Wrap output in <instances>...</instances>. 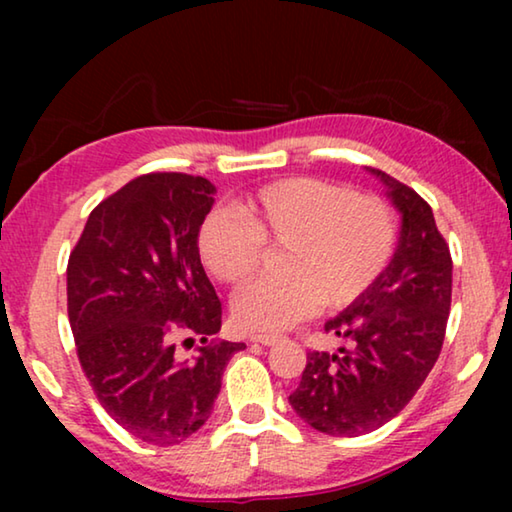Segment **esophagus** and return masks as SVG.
Instances as JSON below:
<instances>
[{
	"label": "esophagus",
	"mask_w": 512,
	"mask_h": 512,
	"mask_svg": "<svg viewBox=\"0 0 512 512\" xmlns=\"http://www.w3.org/2000/svg\"><path fill=\"white\" fill-rule=\"evenodd\" d=\"M249 340L258 342V345L270 347V345H275V342H279V335H275V333H251Z\"/></svg>",
	"instance_id": "1"
}]
</instances>
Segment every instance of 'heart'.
<instances>
[{"label": "heart", "mask_w": 512, "mask_h": 512, "mask_svg": "<svg viewBox=\"0 0 512 512\" xmlns=\"http://www.w3.org/2000/svg\"><path fill=\"white\" fill-rule=\"evenodd\" d=\"M237 212L216 209L198 230L202 265L219 282L242 284L261 263L263 244H284V275L256 279L235 298V321L247 331L277 333L319 305L354 303L394 254L389 207L321 179L275 181L240 200Z\"/></svg>", "instance_id": "obj_1"}]
</instances>
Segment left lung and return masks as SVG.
<instances>
[{
    "instance_id": "1",
    "label": "left lung",
    "mask_w": 512,
    "mask_h": 512,
    "mask_svg": "<svg viewBox=\"0 0 512 512\" xmlns=\"http://www.w3.org/2000/svg\"><path fill=\"white\" fill-rule=\"evenodd\" d=\"M401 212L394 258L370 289L326 321V333L352 338L335 354L310 352L298 389L296 415L328 436L380 429L412 401L445 340L452 303V256L429 202L387 172L373 170Z\"/></svg>"
}]
</instances>
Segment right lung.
<instances>
[{
    "instance_id": "1",
    "label": "right lung",
    "mask_w": 512,
    "mask_h": 512,
    "mask_svg": "<svg viewBox=\"0 0 512 512\" xmlns=\"http://www.w3.org/2000/svg\"><path fill=\"white\" fill-rule=\"evenodd\" d=\"M214 193L205 177L142 174L90 212L69 254L67 312L83 373L102 408L149 445H179L207 422L230 356L244 349L209 342L221 303L198 230ZM177 330L201 335L193 362L173 356Z\"/></svg>"
}]
</instances>
